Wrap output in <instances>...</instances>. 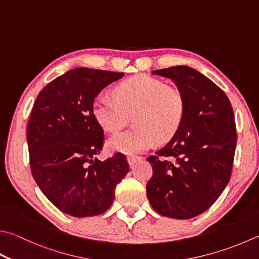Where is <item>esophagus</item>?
<instances>
[{"instance_id":"34e87169","label":"esophagus","mask_w":259,"mask_h":259,"mask_svg":"<svg viewBox=\"0 0 259 259\" xmlns=\"http://www.w3.org/2000/svg\"><path fill=\"white\" fill-rule=\"evenodd\" d=\"M139 160H141V157H134V155H133V157H128V158H127L128 164L131 165V167H133V165H134L136 162H138Z\"/></svg>"}]
</instances>
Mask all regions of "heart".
<instances>
[{"label": "heart", "mask_w": 259, "mask_h": 259, "mask_svg": "<svg viewBox=\"0 0 259 259\" xmlns=\"http://www.w3.org/2000/svg\"><path fill=\"white\" fill-rule=\"evenodd\" d=\"M116 100L100 94L92 105V113L102 128L117 133L127 125L133 114L135 127L108 141L115 152L138 154L150 149L155 141H165L176 134L183 123L185 100L182 94L148 75H135L116 87Z\"/></svg>", "instance_id": "1"}]
</instances>
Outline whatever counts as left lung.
<instances>
[{
  "label": "left lung",
  "instance_id": "1",
  "mask_svg": "<svg viewBox=\"0 0 259 259\" xmlns=\"http://www.w3.org/2000/svg\"><path fill=\"white\" fill-rule=\"evenodd\" d=\"M152 73L175 82L185 100V115L172 139L148 158L153 175L146 195L161 215L187 220L211 207L230 180L235 116L227 95L192 67Z\"/></svg>",
  "mask_w": 259,
  "mask_h": 259
}]
</instances>
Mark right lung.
I'll use <instances>...</instances> for the list:
<instances>
[{
    "label": "right lung",
    "mask_w": 259,
    "mask_h": 259,
    "mask_svg": "<svg viewBox=\"0 0 259 259\" xmlns=\"http://www.w3.org/2000/svg\"><path fill=\"white\" fill-rule=\"evenodd\" d=\"M124 73L76 67L39 92L27 126L32 177L62 212L99 215L115 198L116 185L130 171L123 153L94 159L104 145V130L92 105L100 91Z\"/></svg>",
    "instance_id": "obj_1"
}]
</instances>
